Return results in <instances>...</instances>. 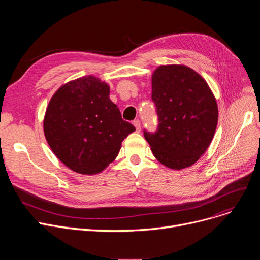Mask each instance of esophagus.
Returning <instances> with one entry per match:
<instances>
[{"label":"esophagus","mask_w":260,"mask_h":260,"mask_svg":"<svg viewBox=\"0 0 260 260\" xmlns=\"http://www.w3.org/2000/svg\"><path fill=\"white\" fill-rule=\"evenodd\" d=\"M133 124H134V126L136 127V131H137L138 133L141 131V123H140L139 120H134Z\"/></svg>","instance_id":"1"}]
</instances>
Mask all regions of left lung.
<instances>
[{"mask_svg":"<svg viewBox=\"0 0 260 260\" xmlns=\"http://www.w3.org/2000/svg\"><path fill=\"white\" fill-rule=\"evenodd\" d=\"M158 128L144 131L156 159L173 170L193 166L212 142L218 107L208 83L185 65H161L152 76Z\"/></svg>","mask_w":260,"mask_h":260,"instance_id":"obj_1","label":"left lung"}]
</instances>
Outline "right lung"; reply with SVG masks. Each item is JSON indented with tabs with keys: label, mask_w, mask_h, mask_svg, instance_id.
<instances>
[{
	"label": "right lung",
	"mask_w": 260,
	"mask_h": 260,
	"mask_svg": "<svg viewBox=\"0 0 260 260\" xmlns=\"http://www.w3.org/2000/svg\"><path fill=\"white\" fill-rule=\"evenodd\" d=\"M43 126L53 154L83 175L101 173L136 129L109 99V86L93 76L68 82L54 92Z\"/></svg>",
	"instance_id": "right-lung-1"
}]
</instances>
